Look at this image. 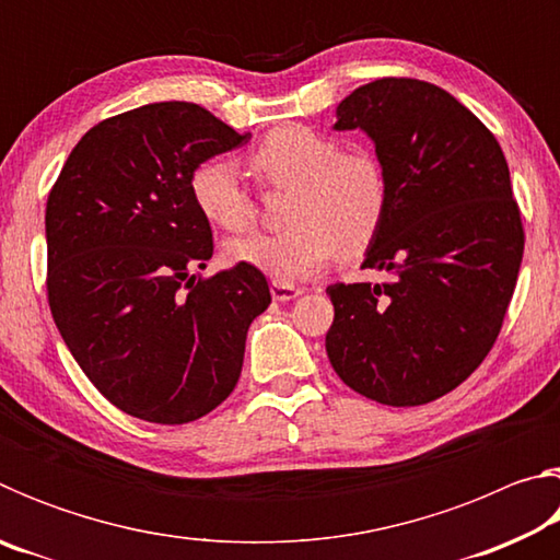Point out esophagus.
I'll return each instance as SVG.
<instances>
[{
	"mask_svg": "<svg viewBox=\"0 0 560 560\" xmlns=\"http://www.w3.org/2000/svg\"><path fill=\"white\" fill-rule=\"evenodd\" d=\"M301 289H296V287H291V283H281V281H273L271 283V296H273V301H293V299H299L301 296Z\"/></svg>",
	"mask_w": 560,
	"mask_h": 560,
	"instance_id": "esophagus-1",
	"label": "esophagus"
}]
</instances>
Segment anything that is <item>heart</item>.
I'll list each match as a JSON object with an SVG mask.
<instances>
[{"mask_svg":"<svg viewBox=\"0 0 560 560\" xmlns=\"http://www.w3.org/2000/svg\"><path fill=\"white\" fill-rule=\"evenodd\" d=\"M252 167L271 187H293L291 230L249 234L226 244L234 264L273 281L308 279L340 254L363 252L385 220L387 175L368 150H338L334 140L303 126L269 132L249 155ZM189 195L207 222L242 232L254 220V202L226 160H207L189 177Z\"/></svg>","mask_w":560,"mask_h":560,"instance_id":"b5f03b06","label":"heart"}]
</instances>
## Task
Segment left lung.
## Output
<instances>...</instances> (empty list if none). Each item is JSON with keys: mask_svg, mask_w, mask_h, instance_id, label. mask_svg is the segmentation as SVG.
<instances>
[{"mask_svg": "<svg viewBox=\"0 0 560 560\" xmlns=\"http://www.w3.org/2000/svg\"><path fill=\"white\" fill-rule=\"evenodd\" d=\"M334 130H363L387 175L385 220L365 249L381 283H334L326 353L375 402L438 400L494 346L524 230L497 138L447 91L377 79L338 103Z\"/></svg>", "mask_w": 560, "mask_h": 560, "instance_id": "obj_1", "label": "left lung"}]
</instances>
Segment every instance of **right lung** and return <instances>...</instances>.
<instances>
[{
	"label": "right lung",
	"mask_w": 560,
	"mask_h": 560,
	"mask_svg": "<svg viewBox=\"0 0 560 560\" xmlns=\"http://www.w3.org/2000/svg\"><path fill=\"white\" fill-rule=\"evenodd\" d=\"M249 138L197 103H148L91 128L46 202L56 328L98 393L140 420L185 424L224 402L271 303L246 264L195 273L214 246L189 177Z\"/></svg>",
	"instance_id": "right-lung-1"
}]
</instances>
